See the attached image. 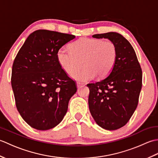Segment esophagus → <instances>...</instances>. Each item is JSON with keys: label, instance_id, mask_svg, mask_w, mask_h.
I'll use <instances>...</instances> for the list:
<instances>
[{"label": "esophagus", "instance_id": "34e87169", "mask_svg": "<svg viewBox=\"0 0 158 158\" xmlns=\"http://www.w3.org/2000/svg\"><path fill=\"white\" fill-rule=\"evenodd\" d=\"M77 87H78V88H79V87H81V86L82 85V84H81V83L77 82Z\"/></svg>", "mask_w": 158, "mask_h": 158}]
</instances>
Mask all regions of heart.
Returning <instances> with one entry per match:
<instances>
[{
	"label": "heart",
	"mask_w": 158,
	"mask_h": 158,
	"mask_svg": "<svg viewBox=\"0 0 158 158\" xmlns=\"http://www.w3.org/2000/svg\"><path fill=\"white\" fill-rule=\"evenodd\" d=\"M117 58V49L110 40L83 37L73 42L70 50L64 48L57 52L60 66L68 74L76 72L81 66L83 69L73 75L75 80L84 82L96 75L104 78L111 72Z\"/></svg>",
	"instance_id": "b5f03b06"
}]
</instances>
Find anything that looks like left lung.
Listing matches in <instances>:
<instances>
[{
	"mask_svg": "<svg viewBox=\"0 0 158 158\" xmlns=\"http://www.w3.org/2000/svg\"><path fill=\"white\" fill-rule=\"evenodd\" d=\"M115 43L117 58L106 78L88 83L89 108L98 126L109 130L125 126L138 105L143 74L135 49L129 41L117 32L94 35Z\"/></svg>",
	"mask_w": 158,
	"mask_h": 158,
	"instance_id": "8db88e82",
	"label": "left lung"
}]
</instances>
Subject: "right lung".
<instances>
[{
  "mask_svg": "<svg viewBox=\"0 0 158 158\" xmlns=\"http://www.w3.org/2000/svg\"><path fill=\"white\" fill-rule=\"evenodd\" d=\"M75 35L48 30L31 33L13 61L11 86L15 105L33 128L56 126L66 115L77 92L75 80L60 66L57 52Z\"/></svg>",
  "mask_w": 158,
  "mask_h": 158,
  "instance_id": "add662e5",
  "label": "right lung"
}]
</instances>
